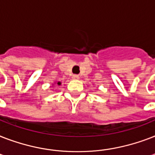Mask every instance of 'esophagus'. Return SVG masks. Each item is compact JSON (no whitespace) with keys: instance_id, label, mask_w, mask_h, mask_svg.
I'll list each match as a JSON object with an SVG mask.
<instances>
[{"instance_id":"esophagus-1","label":"esophagus","mask_w":155,"mask_h":155,"mask_svg":"<svg viewBox=\"0 0 155 155\" xmlns=\"http://www.w3.org/2000/svg\"><path fill=\"white\" fill-rule=\"evenodd\" d=\"M72 78H73V79H76V80H78V79L80 78V76H79L78 75H73Z\"/></svg>"}]
</instances>
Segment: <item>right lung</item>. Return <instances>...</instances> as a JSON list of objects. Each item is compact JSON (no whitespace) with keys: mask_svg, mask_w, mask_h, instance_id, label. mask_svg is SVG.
<instances>
[{"mask_svg":"<svg viewBox=\"0 0 155 155\" xmlns=\"http://www.w3.org/2000/svg\"><path fill=\"white\" fill-rule=\"evenodd\" d=\"M58 85L60 84V82H58Z\"/></svg>","mask_w":155,"mask_h":155,"instance_id":"right-lung-1","label":"right lung"}]
</instances>
